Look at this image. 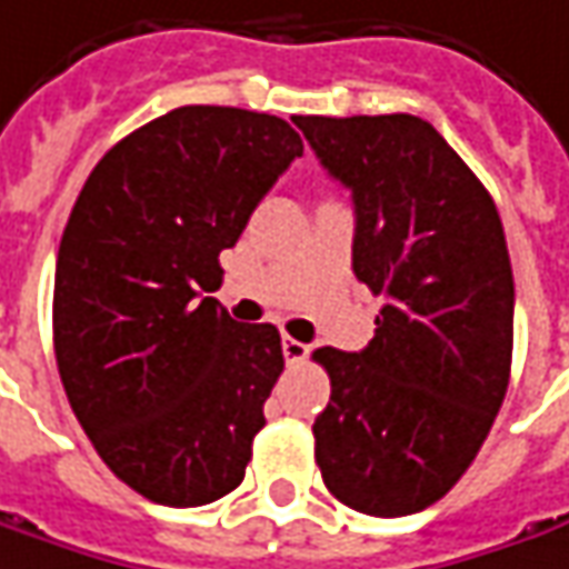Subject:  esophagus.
I'll return each instance as SVG.
<instances>
[{"label": "esophagus", "instance_id": "1", "mask_svg": "<svg viewBox=\"0 0 569 569\" xmlns=\"http://www.w3.org/2000/svg\"><path fill=\"white\" fill-rule=\"evenodd\" d=\"M283 358L286 365H299L308 358V346L299 342V339H292V336H283Z\"/></svg>", "mask_w": 569, "mask_h": 569}]
</instances>
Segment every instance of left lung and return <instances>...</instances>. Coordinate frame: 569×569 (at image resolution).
I'll use <instances>...</instances> for the list:
<instances>
[{"mask_svg": "<svg viewBox=\"0 0 569 569\" xmlns=\"http://www.w3.org/2000/svg\"><path fill=\"white\" fill-rule=\"evenodd\" d=\"M355 202V277L382 296L361 351L317 349L330 405L315 420L327 489L405 517L463 477L496 423L513 351V273L486 187L415 114L296 118Z\"/></svg>", "mask_w": 569, "mask_h": 569, "instance_id": "left-lung-1", "label": "left lung"}]
</instances>
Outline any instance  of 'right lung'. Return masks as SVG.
I'll list each match as a JSON object with an SVG mask.
<instances>
[{"label": "right lung", "mask_w": 569, "mask_h": 569, "mask_svg": "<svg viewBox=\"0 0 569 569\" xmlns=\"http://www.w3.org/2000/svg\"><path fill=\"white\" fill-rule=\"evenodd\" d=\"M301 152L283 118L183 106L108 149L73 202L56 261L58 373L108 470L154 505H211L246 477L283 346L273 323H239L208 292L218 254Z\"/></svg>", "instance_id": "add662e5"}]
</instances>
